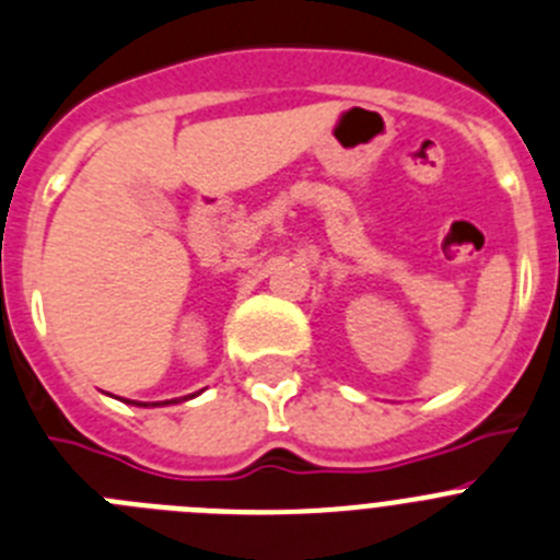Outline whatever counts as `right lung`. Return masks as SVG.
Here are the masks:
<instances>
[{
    "label": "right lung",
    "instance_id": "right-lung-1",
    "mask_svg": "<svg viewBox=\"0 0 560 560\" xmlns=\"http://www.w3.org/2000/svg\"><path fill=\"white\" fill-rule=\"evenodd\" d=\"M190 398H192V395H190ZM137 407H145V404H137ZM153 407H156V404H153Z\"/></svg>",
    "mask_w": 560,
    "mask_h": 560
}]
</instances>
